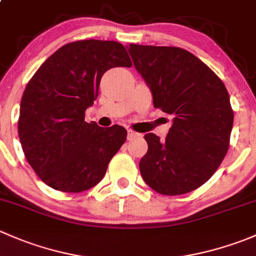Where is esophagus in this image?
Masks as SVG:
<instances>
[{"label":"esophagus","mask_w":256,"mask_h":256,"mask_svg":"<svg viewBox=\"0 0 256 256\" xmlns=\"http://www.w3.org/2000/svg\"><path fill=\"white\" fill-rule=\"evenodd\" d=\"M138 136H140V135H138V134H136L135 131L128 130V140H131V138H138Z\"/></svg>","instance_id":"1"}]
</instances>
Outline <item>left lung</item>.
<instances>
[{"label":"left lung","instance_id":"8db88e82","mask_svg":"<svg viewBox=\"0 0 256 256\" xmlns=\"http://www.w3.org/2000/svg\"><path fill=\"white\" fill-rule=\"evenodd\" d=\"M134 66L150 88L154 106L174 116L166 140L148 132L140 172L157 193L192 192L213 176L229 147L234 114L220 79L190 52L130 44Z\"/></svg>","mask_w":256,"mask_h":256}]
</instances>
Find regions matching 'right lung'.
<instances>
[{
    "instance_id": "add662e5",
    "label": "right lung",
    "mask_w": 256,
    "mask_h": 256,
    "mask_svg": "<svg viewBox=\"0 0 256 256\" xmlns=\"http://www.w3.org/2000/svg\"><path fill=\"white\" fill-rule=\"evenodd\" d=\"M115 66H131L122 44L78 40L52 54L26 86L18 135L28 164L49 187L69 193L90 190L125 142L122 126L100 128L84 118L99 95L102 76Z\"/></svg>"
}]
</instances>
